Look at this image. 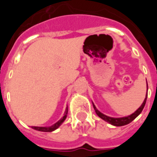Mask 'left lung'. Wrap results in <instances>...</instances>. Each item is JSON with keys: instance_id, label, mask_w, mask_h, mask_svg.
I'll list each match as a JSON object with an SVG mask.
<instances>
[{"instance_id": "obj_1", "label": "left lung", "mask_w": 157, "mask_h": 157, "mask_svg": "<svg viewBox=\"0 0 157 157\" xmlns=\"http://www.w3.org/2000/svg\"><path fill=\"white\" fill-rule=\"evenodd\" d=\"M147 86H148V84H147ZM147 96H148V94H146V97H145V100H144V102L142 103V105L140 106V108L138 109V110L136 111L135 112H134L133 114L130 115V116H126V117H123V118H112V117H109V116H105V115L102 114L101 112H100L98 109H96L95 105H94V104H93V105H94V109H95L96 113H97V115H98L100 118H101L102 120L108 122V123H109L110 124H112V125L116 126V127H121V126L127 125V124H128V123H131V122H132L133 120H134V119H135V118L137 117V116H138L141 112H142L144 107H145V103H146Z\"/></svg>"}]
</instances>
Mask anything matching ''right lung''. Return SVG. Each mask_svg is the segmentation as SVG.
I'll return each mask as SVG.
<instances>
[{
  "label": "right lung",
  "mask_w": 157,
  "mask_h": 157,
  "mask_svg": "<svg viewBox=\"0 0 157 157\" xmlns=\"http://www.w3.org/2000/svg\"><path fill=\"white\" fill-rule=\"evenodd\" d=\"M67 111H68V109H67V108H66V110H65V112H64V116H63V117L62 118L61 120H59L57 123H56L55 124H53L52 126H51V127H31L33 129H34V130H39V131H43V132H51V131H53V130H55L56 129H57L58 127L61 125L62 123H63V122L64 121L65 119L67 118Z\"/></svg>",
  "instance_id": "right-lung-1"
}]
</instances>
